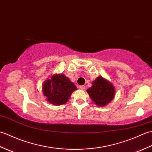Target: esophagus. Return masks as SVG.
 Wrapping results in <instances>:
<instances>
[{
    "mask_svg": "<svg viewBox=\"0 0 152 152\" xmlns=\"http://www.w3.org/2000/svg\"><path fill=\"white\" fill-rule=\"evenodd\" d=\"M79 88L82 90H84L86 89V87H85V86H80L79 87Z\"/></svg>",
    "mask_w": 152,
    "mask_h": 152,
    "instance_id": "esophagus-1",
    "label": "esophagus"
}]
</instances>
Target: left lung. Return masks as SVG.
<instances>
[{
    "instance_id": "1",
    "label": "left lung",
    "mask_w": 152,
    "mask_h": 152,
    "mask_svg": "<svg viewBox=\"0 0 152 152\" xmlns=\"http://www.w3.org/2000/svg\"><path fill=\"white\" fill-rule=\"evenodd\" d=\"M87 92L96 106L102 107L114 99L115 89L108 80L99 76L93 82L92 86L87 89Z\"/></svg>"
}]
</instances>
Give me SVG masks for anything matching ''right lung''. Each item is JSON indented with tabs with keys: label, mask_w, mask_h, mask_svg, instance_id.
I'll list each match as a JSON object with an SVG mask.
<instances>
[{
	"label": "right lung",
	"mask_w": 152,
	"mask_h": 152,
	"mask_svg": "<svg viewBox=\"0 0 152 152\" xmlns=\"http://www.w3.org/2000/svg\"><path fill=\"white\" fill-rule=\"evenodd\" d=\"M42 93L48 102L56 106L64 104L69 101L76 86L63 74H55L42 84Z\"/></svg>",
	"instance_id": "obj_1"
}]
</instances>
